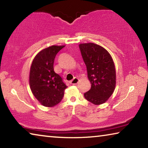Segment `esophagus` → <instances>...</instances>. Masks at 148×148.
<instances>
[{
    "label": "esophagus",
    "instance_id": "34e87169",
    "mask_svg": "<svg viewBox=\"0 0 148 148\" xmlns=\"http://www.w3.org/2000/svg\"><path fill=\"white\" fill-rule=\"evenodd\" d=\"M79 82V79L77 77H74V78L71 81V84L72 85H76Z\"/></svg>",
    "mask_w": 148,
    "mask_h": 148
}]
</instances>
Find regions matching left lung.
<instances>
[{"label":"left lung","mask_w":148,"mask_h":148,"mask_svg":"<svg viewBox=\"0 0 148 148\" xmlns=\"http://www.w3.org/2000/svg\"><path fill=\"white\" fill-rule=\"evenodd\" d=\"M79 47L91 84L84 97L93 104H103L116 88V72L113 59L106 49L98 44H79Z\"/></svg>","instance_id":"1"}]
</instances>
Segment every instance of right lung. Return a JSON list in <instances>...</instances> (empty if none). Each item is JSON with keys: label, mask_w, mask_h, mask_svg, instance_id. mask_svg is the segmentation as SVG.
I'll list each match as a JSON object with an SVG mask.
<instances>
[{"label": "right lung", "mask_w": 148, "mask_h": 148, "mask_svg": "<svg viewBox=\"0 0 148 148\" xmlns=\"http://www.w3.org/2000/svg\"><path fill=\"white\" fill-rule=\"evenodd\" d=\"M65 46L53 45L41 50L32 60L29 73V86L35 98L42 106L53 107L61 101L67 86L54 72L57 53Z\"/></svg>", "instance_id": "right-lung-1"}]
</instances>
